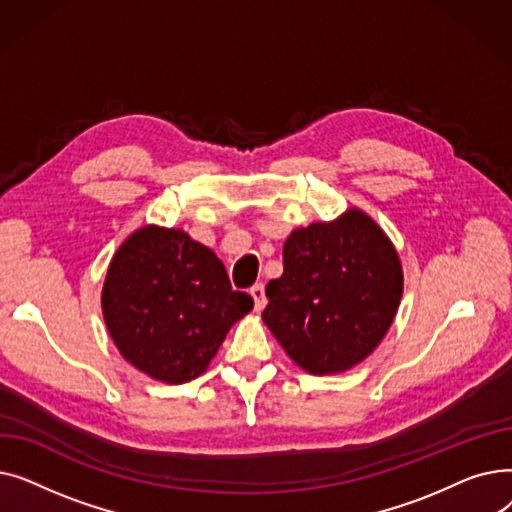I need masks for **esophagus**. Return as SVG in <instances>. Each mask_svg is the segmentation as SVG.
Returning a JSON list of instances; mask_svg holds the SVG:
<instances>
[{
  "mask_svg": "<svg viewBox=\"0 0 512 512\" xmlns=\"http://www.w3.org/2000/svg\"><path fill=\"white\" fill-rule=\"evenodd\" d=\"M251 297H253V301H255V311H263V309H265V303H267L263 284H255V286L251 288Z\"/></svg>",
  "mask_w": 512,
  "mask_h": 512,
  "instance_id": "34e87169",
  "label": "esophagus"
}]
</instances>
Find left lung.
Segmentation results:
<instances>
[{
    "mask_svg": "<svg viewBox=\"0 0 512 512\" xmlns=\"http://www.w3.org/2000/svg\"><path fill=\"white\" fill-rule=\"evenodd\" d=\"M284 274L265 286L263 321L311 375L353 369L380 346L402 299V263L388 234L359 207L292 230Z\"/></svg>",
    "mask_w": 512,
    "mask_h": 512,
    "instance_id": "1",
    "label": "left lung"
}]
</instances>
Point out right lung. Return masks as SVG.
Returning a JSON list of instances; mask_svg holds the SVG:
<instances>
[{
	"label": "right lung",
	"mask_w": 512,
	"mask_h": 512,
	"mask_svg": "<svg viewBox=\"0 0 512 512\" xmlns=\"http://www.w3.org/2000/svg\"><path fill=\"white\" fill-rule=\"evenodd\" d=\"M253 309L224 263L180 228L134 230L107 267L101 311L120 355L149 378L186 384L207 371L228 330Z\"/></svg>",
	"instance_id": "obj_1"
}]
</instances>
